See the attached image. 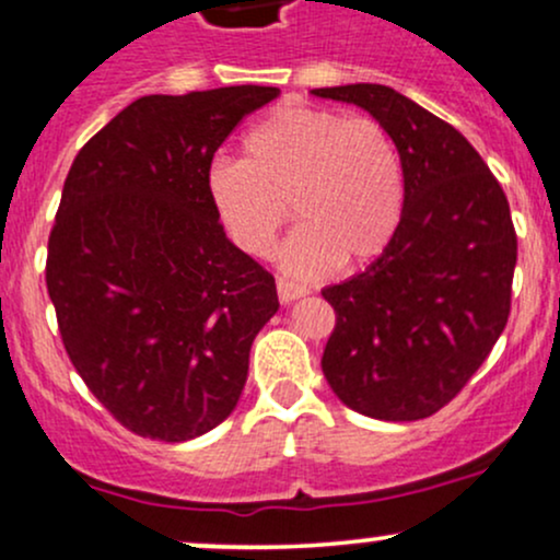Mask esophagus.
Here are the masks:
<instances>
[{"instance_id":"obj_1","label":"esophagus","mask_w":560,"mask_h":560,"mask_svg":"<svg viewBox=\"0 0 560 560\" xmlns=\"http://www.w3.org/2000/svg\"><path fill=\"white\" fill-rule=\"evenodd\" d=\"M276 292H279V300L284 305H290L292 300L303 298V294H308L311 290L305 284H294L290 279H276Z\"/></svg>"}]
</instances>
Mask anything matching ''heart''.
I'll list each match as a JSON object with an SVG mask.
<instances>
[{
    "mask_svg": "<svg viewBox=\"0 0 560 560\" xmlns=\"http://www.w3.org/2000/svg\"><path fill=\"white\" fill-rule=\"evenodd\" d=\"M244 159H218L207 188L244 252L266 257L292 214L298 229L281 266L316 279L364 266L388 249L404 212V164L396 140L370 116L287 103L244 135Z\"/></svg>",
    "mask_w": 560,
    "mask_h": 560,
    "instance_id": "1",
    "label": "heart"
}]
</instances>
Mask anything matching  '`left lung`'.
<instances>
[{
  "label": "left lung",
  "mask_w": 560,
  "mask_h": 560,
  "mask_svg": "<svg viewBox=\"0 0 560 560\" xmlns=\"http://www.w3.org/2000/svg\"><path fill=\"white\" fill-rule=\"evenodd\" d=\"M313 95L370 110L404 164V212L364 273L327 287L335 331L322 370L346 407L411 422L452 401L510 316L515 238L508 196L452 125L385 84Z\"/></svg>",
  "instance_id": "8db88e82"
}]
</instances>
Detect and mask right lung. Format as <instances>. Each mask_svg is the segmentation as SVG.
<instances>
[{"label":"right lung","mask_w":560,"mask_h":560,"mask_svg":"<svg viewBox=\"0 0 560 560\" xmlns=\"http://www.w3.org/2000/svg\"><path fill=\"white\" fill-rule=\"evenodd\" d=\"M279 95H145L73 159L47 242V292L73 370L135 435L196 439L247 383L276 281L229 242L207 172L233 127Z\"/></svg>","instance_id":"obj_1"}]
</instances>
